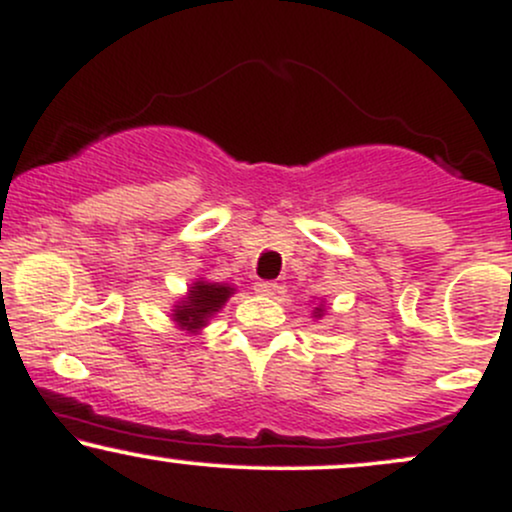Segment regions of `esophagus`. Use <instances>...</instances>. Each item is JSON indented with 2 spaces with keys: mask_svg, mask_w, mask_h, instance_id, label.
<instances>
[{
  "mask_svg": "<svg viewBox=\"0 0 512 512\" xmlns=\"http://www.w3.org/2000/svg\"><path fill=\"white\" fill-rule=\"evenodd\" d=\"M255 291L262 293V296H272V293L279 291V284H274V281H257Z\"/></svg>",
  "mask_w": 512,
  "mask_h": 512,
  "instance_id": "obj_1",
  "label": "esophagus"
}]
</instances>
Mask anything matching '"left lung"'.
Instances as JSON below:
<instances>
[{
	"label": "left lung",
	"mask_w": 512,
	"mask_h": 512,
	"mask_svg": "<svg viewBox=\"0 0 512 512\" xmlns=\"http://www.w3.org/2000/svg\"><path fill=\"white\" fill-rule=\"evenodd\" d=\"M317 315H322V308H317Z\"/></svg>",
	"instance_id": "8db88e82"
}]
</instances>
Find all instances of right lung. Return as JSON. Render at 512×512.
I'll return each instance as SVG.
<instances>
[{"mask_svg": "<svg viewBox=\"0 0 512 512\" xmlns=\"http://www.w3.org/2000/svg\"><path fill=\"white\" fill-rule=\"evenodd\" d=\"M231 286H219V284H204L197 281L192 286L187 301L175 305V322L185 327V330H199V327L207 325V320L216 310L226 303V298L231 296Z\"/></svg>", "mask_w": 512, "mask_h": 512, "instance_id": "obj_1", "label": "right lung"}]
</instances>
